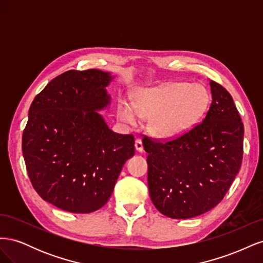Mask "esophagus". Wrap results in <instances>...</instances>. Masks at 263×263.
<instances>
[{"label": "esophagus", "mask_w": 263, "mask_h": 263, "mask_svg": "<svg viewBox=\"0 0 263 263\" xmlns=\"http://www.w3.org/2000/svg\"><path fill=\"white\" fill-rule=\"evenodd\" d=\"M135 148H136L138 153H142V151H144V146H142V141L140 139H136V141H135Z\"/></svg>", "instance_id": "esophagus-1"}]
</instances>
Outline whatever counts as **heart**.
Listing matches in <instances>:
<instances>
[{"mask_svg":"<svg viewBox=\"0 0 263 263\" xmlns=\"http://www.w3.org/2000/svg\"><path fill=\"white\" fill-rule=\"evenodd\" d=\"M210 105V94L200 83L170 82L138 90L134 103L117 101L121 122L135 126L140 117L149 118L148 128L160 139H173L190 132L201 121Z\"/></svg>","mask_w":263,"mask_h":263,"instance_id":"obj_1","label":"heart"}]
</instances>
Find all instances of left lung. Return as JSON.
<instances>
[{
  "instance_id": "obj_1",
  "label": "left lung",
  "mask_w": 263,
  "mask_h": 263,
  "mask_svg": "<svg viewBox=\"0 0 263 263\" xmlns=\"http://www.w3.org/2000/svg\"><path fill=\"white\" fill-rule=\"evenodd\" d=\"M210 85L212 104L201 124L171 141L142 139L150 198L171 218H192L214 209L240 169V115L225 87L213 80Z\"/></svg>"
}]
</instances>
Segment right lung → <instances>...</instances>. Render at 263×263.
Returning a JSON list of instances; mask_svg holds the SVG:
<instances>
[{"mask_svg": "<svg viewBox=\"0 0 263 263\" xmlns=\"http://www.w3.org/2000/svg\"><path fill=\"white\" fill-rule=\"evenodd\" d=\"M114 77L98 69L55 77L34 99L23 133L28 177L44 201L70 213H92L113 193L135 155L133 135L108 128L99 110L110 103Z\"/></svg>", "mask_w": 263, "mask_h": 263, "instance_id": "add662e5", "label": "right lung"}]
</instances>
